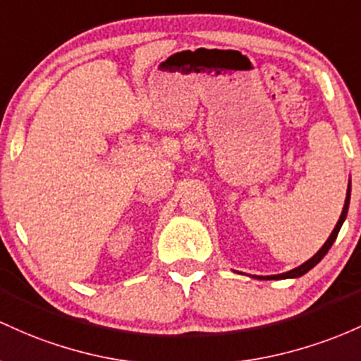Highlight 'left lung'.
<instances>
[{"mask_svg": "<svg viewBox=\"0 0 361 361\" xmlns=\"http://www.w3.org/2000/svg\"><path fill=\"white\" fill-rule=\"evenodd\" d=\"M350 196H351V185H348L346 201H344V208H343V213H341V216H339L338 224H336L334 230H333V233L329 235V238H327V240H326V244H324V245L321 247V249H319V252L315 254L314 257L309 259V261H307V262H303V264H302V266H298V268H295V269L288 271V273H283V274H274V276H254V278H259V279H285V278H298V276H303V274H305L307 271H310L312 268H314V266L317 264V262L321 261V259H322L324 256H326V254H327V250L331 249V245L334 244L336 237H338L339 230H341V225H343V221L346 220V214H348V206H350Z\"/></svg>", "mask_w": 361, "mask_h": 361, "instance_id": "left-lung-1", "label": "left lung"}]
</instances>
